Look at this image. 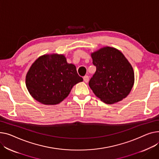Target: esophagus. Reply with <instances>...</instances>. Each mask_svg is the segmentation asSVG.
I'll return each instance as SVG.
<instances>
[{"mask_svg": "<svg viewBox=\"0 0 159 159\" xmlns=\"http://www.w3.org/2000/svg\"><path fill=\"white\" fill-rule=\"evenodd\" d=\"M83 79H84V81L85 82H88L89 81V77L88 75H85L84 77H83Z\"/></svg>", "mask_w": 159, "mask_h": 159, "instance_id": "obj_1", "label": "esophagus"}]
</instances>
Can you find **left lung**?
Masks as SVG:
<instances>
[{"label": "left lung", "instance_id": "1", "mask_svg": "<svg viewBox=\"0 0 159 159\" xmlns=\"http://www.w3.org/2000/svg\"><path fill=\"white\" fill-rule=\"evenodd\" d=\"M96 71L89 86L96 96L107 104L121 101L130 92L134 82L131 65L122 53L107 47L91 54Z\"/></svg>", "mask_w": 159, "mask_h": 159}]
</instances>
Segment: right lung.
Wrapping results in <instances>:
<instances>
[{"mask_svg": "<svg viewBox=\"0 0 159 159\" xmlns=\"http://www.w3.org/2000/svg\"><path fill=\"white\" fill-rule=\"evenodd\" d=\"M83 79L75 66L68 64L62 55H45L39 57L26 75V86L35 100L45 105H56L70 94Z\"/></svg>", "mask_w": 159, "mask_h": 159, "instance_id": "add662e5", "label": "right lung"}]
</instances>
